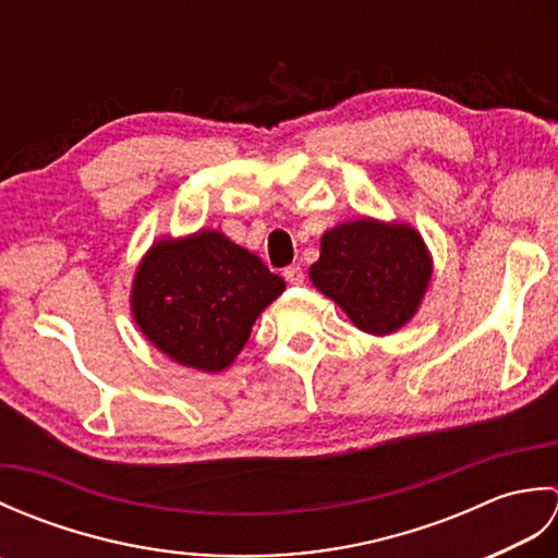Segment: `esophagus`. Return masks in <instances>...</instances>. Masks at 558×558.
Instances as JSON below:
<instances>
[{"instance_id":"esophagus-1","label":"esophagus","mask_w":558,"mask_h":558,"mask_svg":"<svg viewBox=\"0 0 558 558\" xmlns=\"http://www.w3.org/2000/svg\"><path fill=\"white\" fill-rule=\"evenodd\" d=\"M282 276H286V280L290 282V286H302V282H304V270L300 266L286 268V272H282Z\"/></svg>"}]
</instances>
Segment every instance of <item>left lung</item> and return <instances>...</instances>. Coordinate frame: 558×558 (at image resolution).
Returning a JSON list of instances; mask_svg holds the SVG:
<instances>
[{"instance_id":"left-lung-1","label":"left lung","mask_w":558,"mask_h":558,"mask_svg":"<svg viewBox=\"0 0 558 558\" xmlns=\"http://www.w3.org/2000/svg\"><path fill=\"white\" fill-rule=\"evenodd\" d=\"M310 278L364 333L390 336L420 310L432 256L410 225L360 218L322 236Z\"/></svg>"}]
</instances>
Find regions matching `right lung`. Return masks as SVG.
Instances as JSON below:
<instances>
[{"label": "right lung", "instance_id": "obj_1", "mask_svg": "<svg viewBox=\"0 0 558 558\" xmlns=\"http://www.w3.org/2000/svg\"><path fill=\"white\" fill-rule=\"evenodd\" d=\"M282 290L286 280L256 254L218 230H201L148 248L134 276L132 314L162 354L216 374L234 362Z\"/></svg>", "mask_w": 558, "mask_h": 558}]
</instances>
